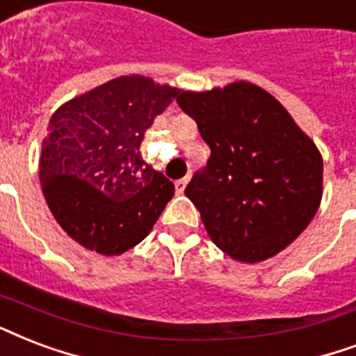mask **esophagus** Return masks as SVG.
<instances>
[{
    "instance_id": "1",
    "label": "esophagus",
    "mask_w": 356,
    "mask_h": 356,
    "mask_svg": "<svg viewBox=\"0 0 356 356\" xmlns=\"http://www.w3.org/2000/svg\"><path fill=\"white\" fill-rule=\"evenodd\" d=\"M188 175H186V177H183V179H179L177 183H175V190H177L179 194H183L184 192V188H186V184H188Z\"/></svg>"
}]
</instances>
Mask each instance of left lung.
Segmentation results:
<instances>
[{
    "instance_id": "obj_1",
    "label": "left lung",
    "mask_w": 356,
    "mask_h": 356,
    "mask_svg": "<svg viewBox=\"0 0 356 356\" xmlns=\"http://www.w3.org/2000/svg\"><path fill=\"white\" fill-rule=\"evenodd\" d=\"M177 104L211 147L184 188L209 237L237 261L276 256L321 203L323 160L314 142L273 95L248 81L181 91Z\"/></svg>"
}]
</instances>
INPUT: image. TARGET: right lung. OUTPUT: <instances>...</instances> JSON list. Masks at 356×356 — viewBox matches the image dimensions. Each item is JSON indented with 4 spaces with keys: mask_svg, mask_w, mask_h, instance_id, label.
<instances>
[{
    "mask_svg": "<svg viewBox=\"0 0 356 356\" xmlns=\"http://www.w3.org/2000/svg\"><path fill=\"white\" fill-rule=\"evenodd\" d=\"M181 93L145 76H121L54 113L40 151V184L76 243L118 256L147 237L175 186L142 159L154 118Z\"/></svg>",
    "mask_w": 356,
    "mask_h": 356,
    "instance_id": "right-lung-1",
    "label": "right lung"
}]
</instances>
